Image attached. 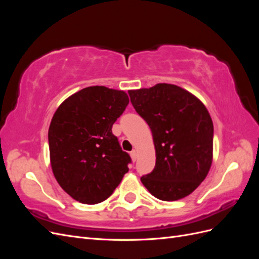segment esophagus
<instances>
[{
    "label": "esophagus",
    "instance_id": "1",
    "mask_svg": "<svg viewBox=\"0 0 259 259\" xmlns=\"http://www.w3.org/2000/svg\"><path fill=\"white\" fill-rule=\"evenodd\" d=\"M131 158H132L133 162H135L137 160V152H136V150H133L131 152Z\"/></svg>",
    "mask_w": 259,
    "mask_h": 259
}]
</instances>
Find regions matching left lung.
Instances as JSON below:
<instances>
[{
  "instance_id": "1",
  "label": "left lung",
  "mask_w": 259,
  "mask_h": 259,
  "mask_svg": "<svg viewBox=\"0 0 259 259\" xmlns=\"http://www.w3.org/2000/svg\"><path fill=\"white\" fill-rule=\"evenodd\" d=\"M133 107L151 130L155 166L140 178L153 197L177 201L192 193L213 162V121L202 101L174 84L128 91Z\"/></svg>"
}]
</instances>
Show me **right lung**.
I'll return each mask as SVG.
<instances>
[{
	"instance_id": "1",
	"label": "right lung",
	"mask_w": 259,
	"mask_h": 259,
	"mask_svg": "<svg viewBox=\"0 0 259 259\" xmlns=\"http://www.w3.org/2000/svg\"><path fill=\"white\" fill-rule=\"evenodd\" d=\"M128 103L124 91L90 86L69 96L54 113L49 128L52 170L75 201H105L128 171L130 155L111 130Z\"/></svg>"
}]
</instances>
